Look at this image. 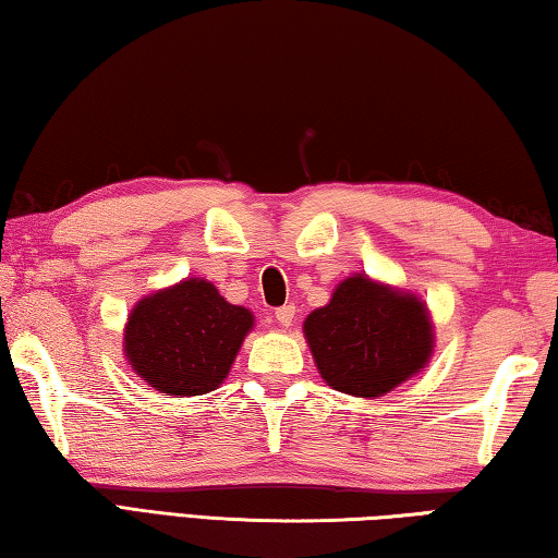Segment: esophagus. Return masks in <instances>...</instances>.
<instances>
[{"label":"esophagus","instance_id":"obj_1","mask_svg":"<svg viewBox=\"0 0 558 558\" xmlns=\"http://www.w3.org/2000/svg\"><path fill=\"white\" fill-rule=\"evenodd\" d=\"M274 318L279 320V326L289 328L291 324H294V318H296V306L294 304H287V306L277 308V311H274Z\"/></svg>","mask_w":558,"mask_h":558}]
</instances>
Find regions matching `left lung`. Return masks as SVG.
Masks as SVG:
<instances>
[{
    "label": "left lung",
    "mask_w": 558,
    "mask_h": 558,
    "mask_svg": "<svg viewBox=\"0 0 558 558\" xmlns=\"http://www.w3.org/2000/svg\"><path fill=\"white\" fill-rule=\"evenodd\" d=\"M304 336L324 383L365 399L422 373L436 348L424 301L367 274L340 281L328 304L306 316Z\"/></svg>",
    "instance_id": "1"
}]
</instances>
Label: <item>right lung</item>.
<instances>
[{
  "label": "right lung",
  "instance_id": "1",
  "mask_svg": "<svg viewBox=\"0 0 558 558\" xmlns=\"http://www.w3.org/2000/svg\"><path fill=\"white\" fill-rule=\"evenodd\" d=\"M252 328L250 308L225 301L208 279L189 277L136 301L122 350L156 392L198 397L222 385Z\"/></svg>",
  "mask_w": 558,
  "mask_h": 558
}]
</instances>
